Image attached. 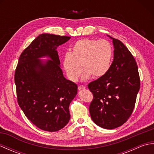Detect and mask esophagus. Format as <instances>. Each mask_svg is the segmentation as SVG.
I'll return each instance as SVG.
<instances>
[{
    "label": "esophagus",
    "mask_w": 154,
    "mask_h": 154,
    "mask_svg": "<svg viewBox=\"0 0 154 154\" xmlns=\"http://www.w3.org/2000/svg\"><path fill=\"white\" fill-rule=\"evenodd\" d=\"M85 89V87L83 86V85H79L78 86V89L79 90H83Z\"/></svg>",
    "instance_id": "34e87169"
}]
</instances>
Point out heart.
<instances>
[{"label":"heart","instance_id":"b5f03b06","mask_svg":"<svg viewBox=\"0 0 154 154\" xmlns=\"http://www.w3.org/2000/svg\"><path fill=\"white\" fill-rule=\"evenodd\" d=\"M112 59V48L106 40L83 38L77 41L63 61L64 69L71 81H76L84 71L82 79L103 77L109 71ZM82 68H81V66Z\"/></svg>","mask_w":154,"mask_h":154}]
</instances>
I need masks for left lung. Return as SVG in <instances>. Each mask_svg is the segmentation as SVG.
Wrapping results in <instances>:
<instances>
[{
  "label": "left lung",
  "mask_w": 154,
  "mask_h": 154,
  "mask_svg": "<svg viewBox=\"0 0 154 154\" xmlns=\"http://www.w3.org/2000/svg\"><path fill=\"white\" fill-rule=\"evenodd\" d=\"M112 39L114 60L103 77L88 84L93 94L89 112L93 122L105 129L125 123L133 112L140 79L136 61L122 42Z\"/></svg>",
  "instance_id": "8db88e82"
}]
</instances>
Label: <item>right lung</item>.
Listing matches in <instances>:
<instances>
[{
  "mask_svg": "<svg viewBox=\"0 0 154 154\" xmlns=\"http://www.w3.org/2000/svg\"><path fill=\"white\" fill-rule=\"evenodd\" d=\"M69 36L42 34L22 51L14 73L17 101L29 120L41 130L56 132L70 119L69 106L77 85L65 79L56 48ZM51 60L43 64L38 58Z\"/></svg>",
  "mask_w": 154,
  "mask_h": 154,
  "instance_id": "add662e5",
  "label": "right lung"
}]
</instances>
